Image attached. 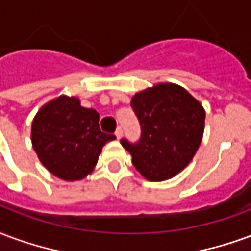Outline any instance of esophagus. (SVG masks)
I'll return each mask as SVG.
<instances>
[{"mask_svg": "<svg viewBox=\"0 0 251 251\" xmlns=\"http://www.w3.org/2000/svg\"><path fill=\"white\" fill-rule=\"evenodd\" d=\"M122 133H124V131H122V127H117V130H115V137L120 140L121 137H122Z\"/></svg>", "mask_w": 251, "mask_h": 251, "instance_id": "obj_1", "label": "esophagus"}]
</instances>
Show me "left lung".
I'll use <instances>...</instances> for the list:
<instances>
[{
    "instance_id": "obj_1",
    "label": "left lung",
    "mask_w": 251,
    "mask_h": 251,
    "mask_svg": "<svg viewBox=\"0 0 251 251\" xmlns=\"http://www.w3.org/2000/svg\"><path fill=\"white\" fill-rule=\"evenodd\" d=\"M141 126V138L121 140L131 163L149 181H164L191 163L204 131L205 111L181 86L158 83L131 98Z\"/></svg>"
}]
</instances>
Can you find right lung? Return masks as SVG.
<instances>
[{"instance_id":"obj_1","label":"right lung","mask_w":251,"mask_h":251,"mask_svg":"<svg viewBox=\"0 0 251 251\" xmlns=\"http://www.w3.org/2000/svg\"><path fill=\"white\" fill-rule=\"evenodd\" d=\"M30 138L37 157L52 175L75 181L93 172L102 148L115 136L100 131L97 110L80 106L75 97L60 95L37 111Z\"/></svg>"}]
</instances>
